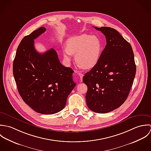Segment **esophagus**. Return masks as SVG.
<instances>
[{
  "label": "esophagus",
  "mask_w": 151,
  "mask_h": 151,
  "mask_svg": "<svg viewBox=\"0 0 151 151\" xmlns=\"http://www.w3.org/2000/svg\"><path fill=\"white\" fill-rule=\"evenodd\" d=\"M78 75L79 76V78H80V81L82 82V79H83V74L82 73H78Z\"/></svg>",
  "instance_id": "1"
}]
</instances>
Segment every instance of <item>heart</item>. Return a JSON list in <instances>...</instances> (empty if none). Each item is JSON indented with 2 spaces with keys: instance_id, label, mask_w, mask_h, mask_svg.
I'll list each match as a JSON object with an SVG mask.
<instances>
[{
  "instance_id": "b5f03b06",
  "label": "heart",
  "mask_w": 151,
  "mask_h": 151,
  "mask_svg": "<svg viewBox=\"0 0 151 151\" xmlns=\"http://www.w3.org/2000/svg\"><path fill=\"white\" fill-rule=\"evenodd\" d=\"M102 51L103 44L99 36L82 34L68 40L67 47L63 48V55L69 61L72 54H75L76 63L81 67L90 69L97 64Z\"/></svg>"
}]
</instances>
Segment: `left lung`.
Wrapping results in <instances>:
<instances>
[{"mask_svg": "<svg viewBox=\"0 0 151 151\" xmlns=\"http://www.w3.org/2000/svg\"><path fill=\"white\" fill-rule=\"evenodd\" d=\"M94 29L106 37V45L97 64L85 74L88 86L86 103L97 113L110 112L128 97L136 73L134 55L130 44L118 31L108 27Z\"/></svg>", "mask_w": 151, "mask_h": 151, "instance_id": "1", "label": "left lung"}]
</instances>
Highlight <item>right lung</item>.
<instances>
[{
  "mask_svg": "<svg viewBox=\"0 0 151 151\" xmlns=\"http://www.w3.org/2000/svg\"><path fill=\"white\" fill-rule=\"evenodd\" d=\"M45 31L41 27L22 39L13 72L23 101L38 113L53 114L65 107L76 83L72 79L73 70L60 63L53 48L42 54L35 50L34 40Z\"/></svg>",
  "mask_w": 151,
  "mask_h": 151,
  "instance_id": "right-lung-1",
  "label": "right lung"
}]
</instances>
